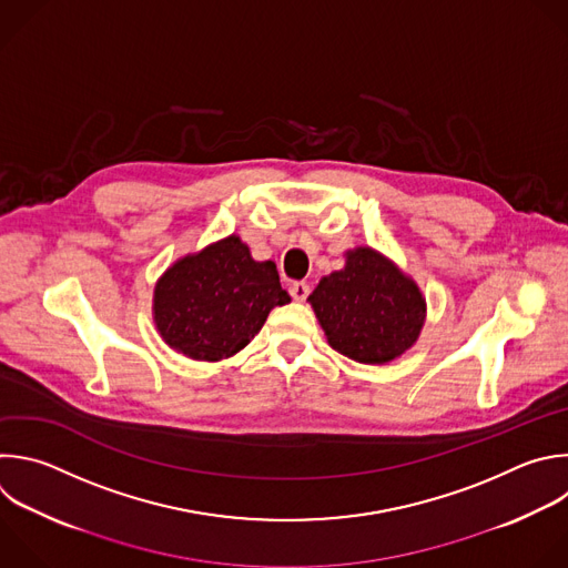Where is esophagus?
Listing matches in <instances>:
<instances>
[{"instance_id": "1", "label": "esophagus", "mask_w": 568, "mask_h": 568, "mask_svg": "<svg viewBox=\"0 0 568 568\" xmlns=\"http://www.w3.org/2000/svg\"><path fill=\"white\" fill-rule=\"evenodd\" d=\"M290 294H292L294 301H305L307 294H310V285H307L305 281H294V283L290 285Z\"/></svg>"}]
</instances>
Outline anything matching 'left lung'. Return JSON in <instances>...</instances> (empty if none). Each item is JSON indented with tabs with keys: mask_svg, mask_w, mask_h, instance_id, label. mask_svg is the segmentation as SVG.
<instances>
[{
	"mask_svg": "<svg viewBox=\"0 0 568 568\" xmlns=\"http://www.w3.org/2000/svg\"><path fill=\"white\" fill-rule=\"evenodd\" d=\"M327 343L358 363H388L419 336L426 301L419 287L369 247L347 252L345 267L307 298Z\"/></svg>",
	"mask_w": 568,
	"mask_h": 568,
	"instance_id": "8db88e82",
	"label": "left lung"
}]
</instances>
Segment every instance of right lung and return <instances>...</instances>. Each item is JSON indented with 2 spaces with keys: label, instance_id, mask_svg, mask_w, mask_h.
I'll use <instances>...</instances> for the list:
<instances>
[{
  "label": "right lung",
  "instance_id": "obj_1",
  "mask_svg": "<svg viewBox=\"0 0 568 568\" xmlns=\"http://www.w3.org/2000/svg\"><path fill=\"white\" fill-rule=\"evenodd\" d=\"M290 303L272 261H254L239 236L184 256L155 285L160 336L196 361H221L243 349L276 305Z\"/></svg>",
  "mask_w": 568,
  "mask_h": 568
}]
</instances>
